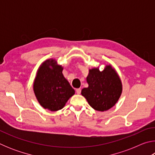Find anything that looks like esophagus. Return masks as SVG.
I'll return each mask as SVG.
<instances>
[{
  "label": "esophagus",
  "mask_w": 155,
  "mask_h": 155,
  "mask_svg": "<svg viewBox=\"0 0 155 155\" xmlns=\"http://www.w3.org/2000/svg\"><path fill=\"white\" fill-rule=\"evenodd\" d=\"M76 92H77V94H80L81 92V90L80 88H78V89H77V90H76Z\"/></svg>",
  "instance_id": "1"
}]
</instances>
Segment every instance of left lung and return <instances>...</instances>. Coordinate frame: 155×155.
I'll return each instance as SVG.
<instances>
[{
  "mask_svg": "<svg viewBox=\"0 0 155 155\" xmlns=\"http://www.w3.org/2000/svg\"><path fill=\"white\" fill-rule=\"evenodd\" d=\"M86 80L88 87L81 90V94L94 109L107 111L117 103L122 92V83L111 65H106L103 71L98 67L90 69Z\"/></svg>",
  "mask_w": 155,
  "mask_h": 155,
  "instance_id": "obj_1",
  "label": "left lung"
}]
</instances>
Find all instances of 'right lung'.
<instances>
[{
	"label": "right lung",
	"mask_w": 155,
	"mask_h": 155,
	"mask_svg": "<svg viewBox=\"0 0 155 155\" xmlns=\"http://www.w3.org/2000/svg\"><path fill=\"white\" fill-rule=\"evenodd\" d=\"M64 68L54 59L44 61L38 69L33 82V91L44 109L57 111L63 109L75 91L64 77Z\"/></svg>",
	"instance_id": "obj_1"
}]
</instances>
